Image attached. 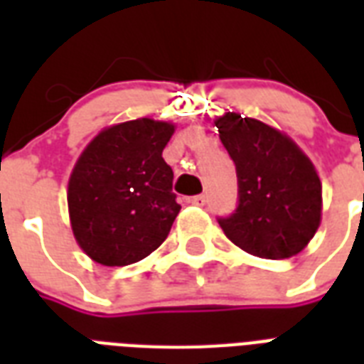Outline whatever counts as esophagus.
<instances>
[{
    "label": "esophagus",
    "mask_w": 364,
    "mask_h": 364,
    "mask_svg": "<svg viewBox=\"0 0 364 364\" xmlns=\"http://www.w3.org/2000/svg\"><path fill=\"white\" fill-rule=\"evenodd\" d=\"M187 202L193 205H204L205 196L204 194H196V196H191V198H187Z\"/></svg>",
    "instance_id": "34e87169"
}]
</instances>
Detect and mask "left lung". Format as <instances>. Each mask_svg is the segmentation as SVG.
Wrapping results in <instances>:
<instances>
[{
  "mask_svg": "<svg viewBox=\"0 0 364 364\" xmlns=\"http://www.w3.org/2000/svg\"><path fill=\"white\" fill-rule=\"evenodd\" d=\"M215 126L238 171V210L219 219L223 232L260 259L299 255L321 225V179L314 162L285 132L251 117L228 111Z\"/></svg>",
  "mask_w": 364,
  "mask_h": 364,
  "instance_id": "obj_1",
  "label": "left lung"
}]
</instances>
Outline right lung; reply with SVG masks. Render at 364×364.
<instances>
[{"label":"right lung","instance_id":"right-lung-1","mask_svg":"<svg viewBox=\"0 0 364 364\" xmlns=\"http://www.w3.org/2000/svg\"><path fill=\"white\" fill-rule=\"evenodd\" d=\"M176 124L136 119L107 126L82 149L68 183V211L79 247L98 264L126 266L170 234L181 205L162 151Z\"/></svg>","mask_w":364,"mask_h":364}]
</instances>
